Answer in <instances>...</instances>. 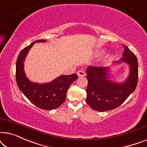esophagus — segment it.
I'll use <instances>...</instances> for the list:
<instances>
[{"label": "esophagus", "instance_id": "1", "mask_svg": "<svg viewBox=\"0 0 147 147\" xmlns=\"http://www.w3.org/2000/svg\"><path fill=\"white\" fill-rule=\"evenodd\" d=\"M77 74L79 77H84V76H85L86 73H85V71H83V70H80V71H78Z\"/></svg>", "mask_w": 147, "mask_h": 147}]
</instances>
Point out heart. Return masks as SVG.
I'll return each mask as SVG.
<instances>
[{"label": "heart", "mask_w": 147, "mask_h": 147, "mask_svg": "<svg viewBox=\"0 0 147 147\" xmlns=\"http://www.w3.org/2000/svg\"><path fill=\"white\" fill-rule=\"evenodd\" d=\"M104 51H100V52H98V53L101 54V53H104ZM113 59V57H112V56H108V57H107V61H111V60Z\"/></svg>", "instance_id": "1"}]
</instances>
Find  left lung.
Masks as SVG:
<instances>
[{
  "label": "left lung",
  "instance_id": "1",
  "mask_svg": "<svg viewBox=\"0 0 147 147\" xmlns=\"http://www.w3.org/2000/svg\"><path fill=\"white\" fill-rule=\"evenodd\" d=\"M122 57L115 64L128 63L129 76L124 82L116 83L110 80V67L90 66L86 69L88 84L86 102L92 109L105 112L121 105L136 89L138 82V61L134 54L123 45Z\"/></svg>",
  "mask_w": 147,
  "mask_h": 147
}]
</instances>
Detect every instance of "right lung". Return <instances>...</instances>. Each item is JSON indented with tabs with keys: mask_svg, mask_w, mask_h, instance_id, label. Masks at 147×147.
<instances>
[{
	"mask_svg": "<svg viewBox=\"0 0 147 147\" xmlns=\"http://www.w3.org/2000/svg\"><path fill=\"white\" fill-rule=\"evenodd\" d=\"M45 41L37 40L20 52L16 63V80L20 90L31 103L41 109L50 110L59 107L65 102L68 88L78 76L76 74L61 75L45 84L34 83L28 79L23 69L26 56L35 43Z\"/></svg>",
	"mask_w": 147,
	"mask_h": 147,
	"instance_id": "1",
	"label": "right lung"
}]
</instances>
